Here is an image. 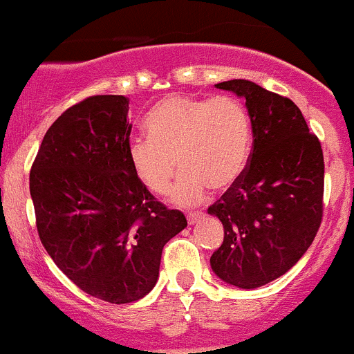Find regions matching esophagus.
<instances>
[{
    "label": "esophagus",
    "instance_id": "1",
    "mask_svg": "<svg viewBox=\"0 0 354 354\" xmlns=\"http://www.w3.org/2000/svg\"><path fill=\"white\" fill-rule=\"evenodd\" d=\"M203 216H204L203 213H189V214H187V221H189V225L198 223L199 220H203Z\"/></svg>",
    "mask_w": 354,
    "mask_h": 354
}]
</instances>
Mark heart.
<instances>
[{
	"mask_svg": "<svg viewBox=\"0 0 354 354\" xmlns=\"http://www.w3.org/2000/svg\"><path fill=\"white\" fill-rule=\"evenodd\" d=\"M145 129L148 138L127 145L131 169L148 191L165 196L178 162L184 172L172 192L178 206H198L209 187L230 189L252 151V119L233 95H170L148 112Z\"/></svg>",
	"mask_w": 354,
	"mask_h": 354,
	"instance_id": "obj_1",
	"label": "heart"
}]
</instances>
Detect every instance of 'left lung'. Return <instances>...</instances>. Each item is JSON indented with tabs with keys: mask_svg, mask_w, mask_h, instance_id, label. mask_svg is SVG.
I'll use <instances>...</instances> for the list:
<instances>
[{
	"mask_svg": "<svg viewBox=\"0 0 354 354\" xmlns=\"http://www.w3.org/2000/svg\"><path fill=\"white\" fill-rule=\"evenodd\" d=\"M214 86L245 98L254 140L243 176L207 207L225 228L211 268L228 285L252 290L290 271L319 232L322 147L290 98L249 80Z\"/></svg>",
	"mask_w": 354,
	"mask_h": 354,
	"instance_id": "left-lung-1",
	"label": "left lung"
}]
</instances>
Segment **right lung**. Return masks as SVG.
I'll return each instance as SVG.
<instances>
[{"label": "right lung", "instance_id": "right-lung-1", "mask_svg": "<svg viewBox=\"0 0 354 354\" xmlns=\"http://www.w3.org/2000/svg\"><path fill=\"white\" fill-rule=\"evenodd\" d=\"M127 111L124 95L71 105L47 129L30 170L44 249L80 290L115 305L150 293L163 245L187 227L134 176Z\"/></svg>", "mask_w": 354, "mask_h": 354}]
</instances>
